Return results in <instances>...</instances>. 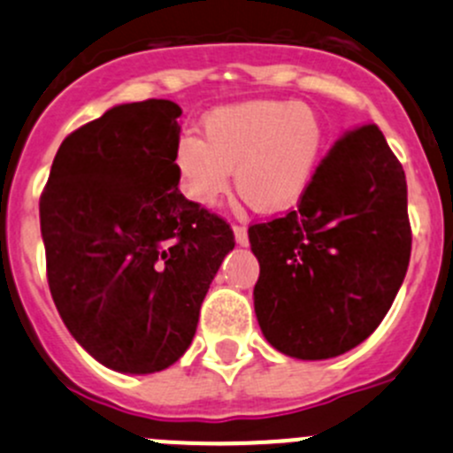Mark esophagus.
Wrapping results in <instances>:
<instances>
[{"instance_id":"esophagus-1","label":"esophagus","mask_w":453,"mask_h":453,"mask_svg":"<svg viewBox=\"0 0 453 453\" xmlns=\"http://www.w3.org/2000/svg\"><path fill=\"white\" fill-rule=\"evenodd\" d=\"M232 232H234L236 245H248V230H245L243 226H234L232 227Z\"/></svg>"}]
</instances>
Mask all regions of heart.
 <instances>
[{
  "mask_svg": "<svg viewBox=\"0 0 453 453\" xmlns=\"http://www.w3.org/2000/svg\"><path fill=\"white\" fill-rule=\"evenodd\" d=\"M203 140H175L173 164L181 193L197 205H212L230 186L256 212L294 208L311 184L324 149L318 111L287 100L221 104L203 116Z\"/></svg>",
  "mask_w": 453,
  "mask_h": 453,
  "instance_id": "heart-1",
  "label": "heart"
}]
</instances>
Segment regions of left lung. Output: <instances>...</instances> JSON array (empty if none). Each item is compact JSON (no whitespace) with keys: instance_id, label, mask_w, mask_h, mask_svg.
I'll use <instances>...</instances> for the list:
<instances>
[{"instance_id":"left-lung-1","label":"left lung","mask_w":453,"mask_h":453,"mask_svg":"<svg viewBox=\"0 0 453 453\" xmlns=\"http://www.w3.org/2000/svg\"><path fill=\"white\" fill-rule=\"evenodd\" d=\"M265 340L296 359H331L372 335L410 263L408 184L379 127L335 142L298 210L248 230Z\"/></svg>"}]
</instances>
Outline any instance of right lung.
I'll return each mask as SVG.
<instances>
[{
	"label": "right lung",
	"instance_id": "obj_1",
	"mask_svg": "<svg viewBox=\"0 0 453 453\" xmlns=\"http://www.w3.org/2000/svg\"><path fill=\"white\" fill-rule=\"evenodd\" d=\"M181 109H107L58 146L39 201L48 285L63 324L103 366L150 374L193 344L230 226L180 193Z\"/></svg>",
	"mask_w": 453,
	"mask_h": 453
}]
</instances>
